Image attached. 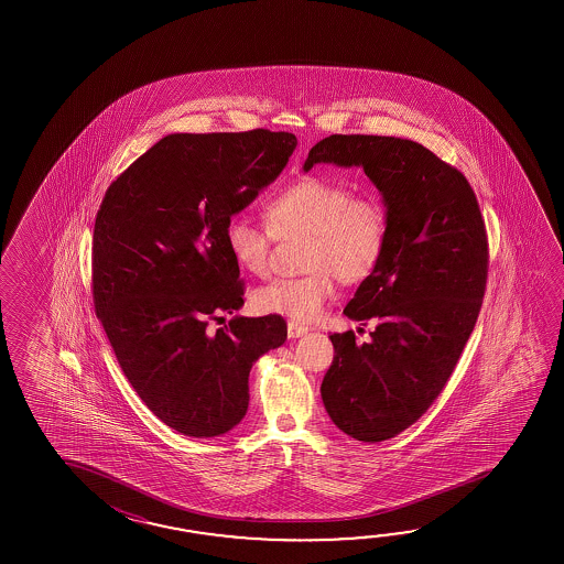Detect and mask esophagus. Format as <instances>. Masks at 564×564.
Listing matches in <instances>:
<instances>
[{
  "label": "esophagus",
  "mask_w": 564,
  "mask_h": 564,
  "mask_svg": "<svg viewBox=\"0 0 564 564\" xmlns=\"http://www.w3.org/2000/svg\"><path fill=\"white\" fill-rule=\"evenodd\" d=\"M306 333H308V326L294 323V321L288 323V336H290V338H300V336H304Z\"/></svg>",
  "instance_id": "1"
}]
</instances>
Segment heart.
<instances>
[{
  "mask_svg": "<svg viewBox=\"0 0 564 564\" xmlns=\"http://www.w3.org/2000/svg\"><path fill=\"white\" fill-rule=\"evenodd\" d=\"M262 226L252 217H229L226 248L231 260L252 276H265L272 265L274 240L306 238L304 270L299 278H276L253 292L260 312L311 323L340 284H360L381 264L391 216L375 193H355L345 181L304 175L265 204Z\"/></svg>",
  "mask_w": 564,
  "mask_h": 564,
  "instance_id": "heart-1",
  "label": "heart"
}]
</instances>
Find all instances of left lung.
I'll list each match as a JSON object with an SVG mask.
<instances>
[{"label": "left lung", "mask_w": 564, "mask_h": 564, "mask_svg": "<svg viewBox=\"0 0 564 564\" xmlns=\"http://www.w3.org/2000/svg\"><path fill=\"white\" fill-rule=\"evenodd\" d=\"M362 167L389 207L387 252L345 314L375 323L369 343L330 335L335 359L321 384L340 432L377 444L432 408L478 321L488 236L462 171L423 144L377 134H330L304 163Z\"/></svg>", "instance_id": "1"}]
</instances>
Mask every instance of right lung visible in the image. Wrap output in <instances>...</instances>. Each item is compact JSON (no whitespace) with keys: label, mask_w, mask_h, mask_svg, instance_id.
Masks as SVG:
<instances>
[{"label":"right lung","mask_w":564,"mask_h":564,"mask_svg":"<svg viewBox=\"0 0 564 564\" xmlns=\"http://www.w3.org/2000/svg\"><path fill=\"white\" fill-rule=\"evenodd\" d=\"M296 144L268 129L167 134L110 183L96 214V316L137 395L187 437L236 427L253 362L286 340L280 314L205 328L243 304L229 217L276 180Z\"/></svg>","instance_id":"right-lung-1"}]
</instances>
